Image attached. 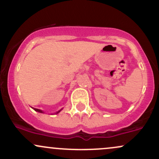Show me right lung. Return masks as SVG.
<instances>
[{"instance_id": "1", "label": "right lung", "mask_w": 159, "mask_h": 159, "mask_svg": "<svg viewBox=\"0 0 159 159\" xmlns=\"http://www.w3.org/2000/svg\"><path fill=\"white\" fill-rule=\"evenodd\" d=\"M33 108H34V107H33ZM34 111H37V112H39V113H43V111H41V110H39V109H37V108H34ZM61 110H62V109H61ZM61 110L58 111L57 112H56V113H55V114H58V113H59L60 111H61Z\"/></svg>"}]
</instances>
